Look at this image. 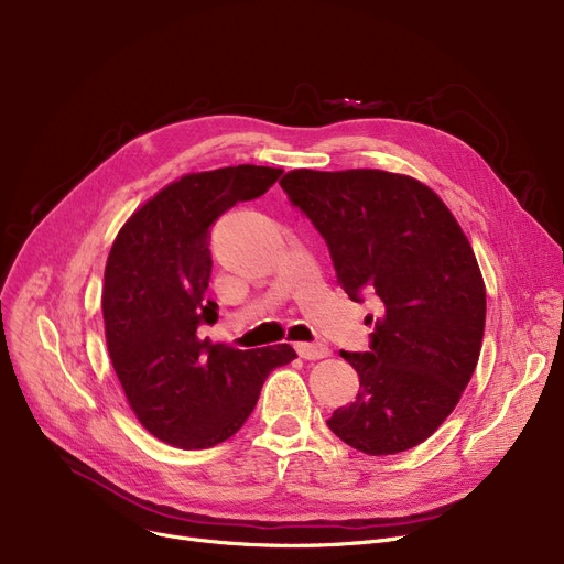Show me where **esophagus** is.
<instances>
[{
	"label": "esophagus",
	"mask_w": 564,
	"mask_h": 564,
	"mask_svg": "<svg viewBox=\"0 0 564 564\" xmlns=\"http://www.w3.org/2000/svg\"><path fill=\"white\" fill-rule=\"evenodd\" d=\"M294 351H297L302 359H308V361L324 359L332 354V349L322 343H294Z\"/></svg>",
	"instance_id": "1"
}]
</instances>
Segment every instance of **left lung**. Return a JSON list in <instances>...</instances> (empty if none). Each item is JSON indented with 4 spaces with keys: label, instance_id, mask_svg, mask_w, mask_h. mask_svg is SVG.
<instances>
[{
    "label": "left lung",
    "instance_id": "8db88e82",
    "mask_svg": "<svg viewBox=\"0 0 564 564\" xmlns=\"http://www.w3.org/2000/svg\"><path fill=\"white\" fill-rule=\"evenodd\" d=\"M329 245L349 300L370 297V351H340L357 400L327 421L347 446L395 455L432 436L480 359L487 292L462 226L427 185L379 169H294L281 177Z\"/></svg>",
    "mask_w": 564,
    "mask_h": 564
}]
</instances>
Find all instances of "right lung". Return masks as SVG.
Masks as SVG:
<instances>
[{
	"mask_svg": "<svg viewBox=\"0 0 564 564\" xmlns=\"http://www.w3.org/2000/svg\"><path fill=\"white\" fill-rule=\"evenodd\" d=\"M281 173L256 164L185 173L137 207L111 245L102 285L109 359L137 421L169 446L203 451L230 438L264 377L297 357L285 343L235 349L198 336V324L217 322V304L205 300L210 226Z\"/></svg>",
	"mask_w": 564,
	"mask_h": 564,
	"instance_id": "add662e5",
	"label": "right lung"
}]
</instances>
